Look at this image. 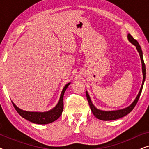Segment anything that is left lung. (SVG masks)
<instances>
[{
  "mask_svg": "<svg viewBox=\"0 0 149 149\" xmlns=\"http://www.w3.org/2000/svg\"><path fill=\"white\" fill-rule=\"evenodd\" d=\"M127 38L128 40H129V41L131 42L132 44H133L134 45L136 46V49H137L138 53H139L140 60H141L142 70V74H143V80H142L141 88L140 89V91L139 93H138L137 97H136V99L134 100V101L132 103L131 105H130L129 107L127 108H125V109H123L117 110V111H101V110H99L97 109V108H95L94 107V105H93L92 102H91L90 97H89L88 93H87V91H86L87 99V100H88L89 107H90V109L91 110V111H92L93 115H94L96 118H97L98 119L102 120V121H111V120L118 119L124 117V116L127 115V114H129L130 112L134 109V108L135 107V106L138 102V100H139L140 94H141L142 87H143V85H144V81H145V77H146V68H145V64H144V60H143V56H142V51L141 49V47H140L139 43H138L137 40L134 39V38L132 37L131 34H127Z\"/></svg>",
  "mask_w": 149,
  "mask_h": 149,
  "instance_id": "left-lung-1",
  "label": "left lung"
}]
</instances>
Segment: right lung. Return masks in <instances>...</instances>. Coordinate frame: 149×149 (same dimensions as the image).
Returning a JSON list of instances; mask_svg holds the SVG:
<instances>
[{
    "label": "right lung",
    "instance_id": "right-lung-1",
    "mask_svg": "<svg viewBox=\"0 0 149 149\" xmlns=\"http://www.w3.org/2000/svg\"><path fill=\"white\" fill-rule=\"evenodd\" d=\"M70 84V83H67L65 85V87L63 89V90L61 93L60 100L59 102L56 107L54 109H52L50 111L47 112H29V111H25L23 110L20 109L14 104L13 102V105L14 108H15L16 111L20 116L24 119L28 120L30 122H32L36 124H48L50 123H52L58 119L62 115L63 109H64V94L65 91L68 87V85Z\"/></svg>",
    "mask_w": 149,
    "mask_h": 149
}]
</instances>
